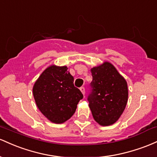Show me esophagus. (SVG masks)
<instances>
[{"instance_id": "esophagus-1", "label": "esophagus", "mask_w": 157, "mask_h": 157, "mask_svg": "<svg viewBox=\"0 0 157 157\" xmlns=\"http://www.w3.org/2000/svg\"><path fill=\"white\" fill-rule=\"evenodd\" d=\"M80 90H81V92L82 93V94L84 96V94H85V89H84V87H80Z\"/></svg>"}]
</instances>
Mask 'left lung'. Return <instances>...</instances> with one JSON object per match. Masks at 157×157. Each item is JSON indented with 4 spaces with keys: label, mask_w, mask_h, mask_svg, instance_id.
I'll return each mask as SVG.
<instances>
[{
    "label": "left lung",
    "mask_w": 157,
    "mask_h": 157,
    "mask_svg": "<svg viewBox=\"0 0 157 157\" xmlns=\"http://www.w3.org/2000/svg\"><path fill=\"white\" fill-rule=\"evenodd\" d=\"M90 71L93 81L87 100L93 117L100 125H111L125 109L128 98L127 82L107 61Z\"/></svg>",
    "instance_id": "left-lung-1"
}]
</instances>
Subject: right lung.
Segmentation results:
<instances>
[{
    "instance_id": "obj_1",
    "label": "right lung",
    "mask_w": 157,
    "mask_h": 157,
    "mask_svg": "<svg viewBox=\"0 0 157 157\" xmlns=\"http://www.w3.org/2000/svg\"><path fill=\"white\" fill-rule=\"evenodd\" d=\"M67 69L66 66L51 65L40 74L33 88L37 107L47 119L56 124L70 119L83 98Z\"/></svg>"
}]
</instances>
